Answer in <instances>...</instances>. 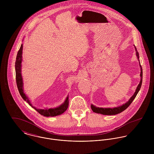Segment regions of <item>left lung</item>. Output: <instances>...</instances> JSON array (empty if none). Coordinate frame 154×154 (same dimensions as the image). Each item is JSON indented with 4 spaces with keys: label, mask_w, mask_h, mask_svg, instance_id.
<instances>
[{
    "label": "left lung",
    "mask_w": 154,
    "mask_h": 154,
    "mask_svg": "<svg viewBox=\"0 0 154 154\" xmlns=\"http://www.w3.org/2000/svg\"><path fill=\"white\" fill-rule=\"evenodd\" d=\"M135 50H136V56L137 57V59H138V60L139 62V53L137 51L136 47H135ZM139 66L140 67V76L141 77L140 78V81L137 87L136 88V91L134 92V94L133 95V96L129 99V100L126 103H125V104H123L121 106H119L117 107H114V108H101V107H97L94 106V105L91 104V107L92 110L94 112H96V113H100V114H103V115H116V114H117L123 111L124 110H126L131 104L132 101H133V100L136 97L138 92L139 91V90L140 89L141 85H142L143 72H142V66L140 65V62H139Z\"/></svg>",
    "instance_id": "left-lung-1"
}]
</instances>
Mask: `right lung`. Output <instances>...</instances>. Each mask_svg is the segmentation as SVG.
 I'll use <instances>...</instances> for the list:
<instances>
[{
  "label": "right lung",
  "mask_w": 154,
  "mask_h": 154,
  "mask_svg": "<svg viewBox=\"0 0 154 154\" xmlns=\"http://www.w3.org/2000/svg\"><path fill=\"white\" fill-rule=\"evenodd\" d=\"M23 45L21 44V47L18 52L16 62H15V72H16V81L18 89L19 92L22 97V98L27 102L29 106H31L32 108H34L40 114L45 116V117H54L56 116H59L63 113L67 109L69 106V97L68 95L66 97L65 102L61 104L60 106L54 108V109H36L34 106H32L28 97L26 96L23 92V81H22V75H21V63H22V54Z\"/></svg>",
  "instance_id": "add662e5"
}]
</instances>
